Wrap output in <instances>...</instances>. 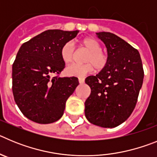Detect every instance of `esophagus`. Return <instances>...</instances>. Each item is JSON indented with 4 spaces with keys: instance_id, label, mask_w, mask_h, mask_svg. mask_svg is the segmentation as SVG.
Instances as JSON below:
<instances>
[{
    "instance_id": "obj_1",
    "label": "esophagus",
    "mask_w": 157,
    "mask_h": 157,
    "mask_svg": "<svg viewBox=\"0 0 157 157\" xmlns=\"http://www.w3.org/2000/svg\"><path fill=\"white\" fill-rule=\"evenodd\" d=\"M78 82H79L80 84H83V83L85 82V78H82V77L78 78Z\"/></svg>"
}]
</instances>
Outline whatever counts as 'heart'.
<instances>
[{"label":"heart","instance_id":"heart-1","mask_svg":"<svg viewBox=\"0 0 157 157\" xmlns=\"http://www.w3.org/2000/svg\"><path fill=\"white\" fill-rule=\"evenodd\" d=\"M82 47L86 48L88 52L84 58L85 63L72 64L66 68V74L69 76L84 77L91 73L96 69L98 71L104 70L109 63V55L101 49V45L98 40L91 37H85L80 41ZM60 58L64 63H71L74 61L75 52L74 45L68 41L63 44L59 52Z\"/></svg>","mask_w":157,"mask_h":157}]
</instances>
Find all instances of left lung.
<instances>
[{
    "mask_svg": "<svg viewBox=\"0 0 157 157\" xmlns=\"http://www.w3.org/2000/svg\"><path fill=\"white\" fill-rule=\"evenodd\" d=\"M97 35L106 45L109 63L96 76L86 78L91 94L85 102V116L94 125L112 128L134 111L144 70L138 51L127 41L110 32Z\"/></svg>",
    "mask_w": 157,
    "mask_h": 157,
    "instance_id": "obj_1",
    "label": "left lung"
}]
</instances>
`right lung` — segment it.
Masks as SVG:
<instances>
[{"label":"right lung","instance_id":"1","mask_svg":"<svg viewBox=\"0 0 157 157\" xmlns=\"http://www.w3.org/2000/svg\"><path fill=\"white\" fill-rule=\"evenodd\" d=\"M78 30H48L23 43L12 64V93L19 110L41 124L62 117L67 98L78 85L76 77H59L65 67L59 52Z\"/></svg>","mask_w":157,"mask_h":157}]
</instances>
